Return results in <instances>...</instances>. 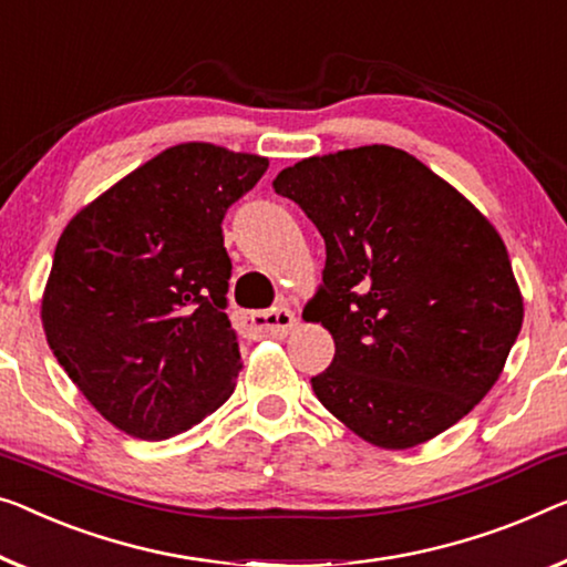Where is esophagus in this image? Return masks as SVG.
I'll return each mask as SVG.
<instances>
[{
    "label": "esophagus",
    "instance_id": "34e87169",
    "mask_svg": "<svg viewBox=\"0 0 567 567\" xmlns=\"http://www.w3.org/2000/svg\"><path fill=\"white\" fill-rule=\"evenodd\" d=\"M295 323H298V320H295V312L285 306L249 312V331L259 336L282 338L292 331Z\"/></svg>",
    "mask_w": 567,
    "mask_h": 567
}]
</instances>
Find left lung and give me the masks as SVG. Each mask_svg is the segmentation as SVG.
Masks as SVG:
<instances>
[{
    "label": "left lung",
    "mask_w": 567,
    "mask_h": 567,
    "mask_svg": "<svg viewBox=\"0 0 567 567\" xmlns=\"http://www.w3.org/2000/svg\"><path fill=\"white\" fill-rule=\"evenodd\" d=\"M326 241L302 318L336 357L312 392L367 443L404 451L466 417L496 384L525 300L494 224L410 152L367 145L275 177Z\"/></svg>",
    "instance_id": "1"
}]
</instances>
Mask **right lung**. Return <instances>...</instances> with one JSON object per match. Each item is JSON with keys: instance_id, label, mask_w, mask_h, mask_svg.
Wrapping results in <instances>:
<instances>
[{"instance_id": "1", "label": "right lung", "mask_w": 567, "mask_h": 567, "mask_svg": "<svg viewBox=\"0 0 567 567\" xmlns=\"http://www.w3.org/2000/svg\"><path fill=\"white\" fill-rule=\"evenodd\" d=\"M267 165L183 142L81 208L58 239L40 306L48 346L122 433L165 441L231 396L241 357L224 312L221 221Z\"/></svg>"}]
</instances>
